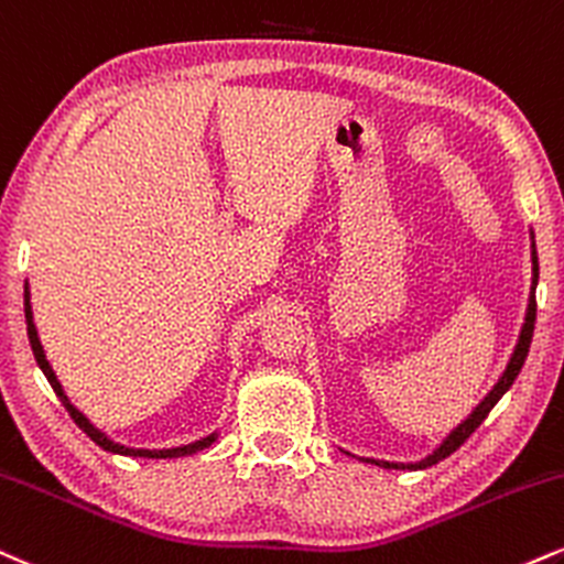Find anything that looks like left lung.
Returning a JSON list of instances; mask_svg holds the SVG:
<instances>
[{
  "instance_id": "left-lung-1",
  "label": "left lung",
  "mask_w": 564,
  "mask_h": 564,
  "mask_svg": "<svg viewBox=\"0 0 564 564\" xmlns=\"http://www.w3.org/2000/svg\"><path fill=\"white\" fill-rule=\"evenodd\" d=\"M531 262H533L531 294H528L525 323H522V328H520L518 344H514V349H512V357H510V362H507V368H505V372H501V376H499V381L494 383V389L488 391L484 399H480V404L476 406V410H473L470 415H467V417L463 420V423H459L457 429H454V431L449 433V436H446L444 441H441V444L436 446V449H433V452L429 454V457H425V459H420V463H386V459L357 457L359 463H370V465L386 467V470H425V467L436 465V463H441V459H446V457H449V454L457 452L459 446H463L465 441L470 438L473 433H476V429H478L480 423H484L488 412L494 410V404H497L499 399L505 397L507 391H510V386L514 383V378L520 376V370H522V362H525V357H528V349H531L533 325H535V283H539V254H535V236H533V230H531ZM347 454H349V457H355V454H351V452H347Z\"/></svg>"
}]
</instances>
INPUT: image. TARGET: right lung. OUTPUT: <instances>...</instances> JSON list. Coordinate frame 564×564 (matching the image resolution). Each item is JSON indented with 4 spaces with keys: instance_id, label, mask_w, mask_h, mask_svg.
<instances>
[{
    "instance_id": "obj_1",
    "label": "right lung",
    "mask_w": 564,
    "mask_h": 564,
    "mask_svg": "<svg viewBox=\"0 0 564 564\" xmlns=\"http://www.w3.org/2000/svg\"><path fill=\"white\" fill-rule=\"evenodd\" d=\"M23 300H25V325H29V341H31V349H33V357H36L39 368H42V372L46 376V381L52 383L54 393L59 397V402L65 404V410L70 412V417L76 420V425L80 431L86 433L88 438L94 441V444L101 446L105 452H112V454H123V457H144V459H175V457H188V454H196L202 449H207V446L215 444L217 438V431L209 433V436L199 438V441H192V444H183V446H173V449H133V446H126V444H118V441L107 436L105 431H99L97 425L88 420L84 412L78 410L76 404L67 399V393L63 389V383L57 381V376H54L50 359H46L44 355V347H42V338H39V330H36V323H33V310H31V289H29V281H25V291H23Z\"/></svg>"
}]
</instances>
